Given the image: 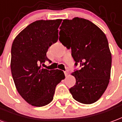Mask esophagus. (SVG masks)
I'll list each match as a JSON object with an SVG mask.
<instances>
[{"label":"esophagus","mask_w":122,"mask_h":122,"mask_svg":"<svg viewBox=\"0 0 122 122\" xmlns=\"http://www.w3.org/2000/svg\"><path fill=\"white\" fill-rule=\"evenodd\" d=\"M64 73H65V76H67L68 75V74H69V72H68V70H66L65 72H64Z\"/></svg>","instance_id":"obj_1"}]
</instances>
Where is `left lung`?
Returning a JSON list of instances; mask_svg holds the SVG:
<instances>
[{
  "instance_id": "8db88e82",
  "label": "left lung",
  "mask_w": 122,
  "mask_h": 122,
  "mask_svg": "<svg viewBox=\"0 0 122 122\" xmlns=\"http://www.w3.org/2000/svg\"><path fill=\"white\" fill-rule=\"evenodd\" d=\"M59 29L63 45L71 49L76 85L69 91L74 100L84 104L98 101L109 85L112 56L106 36L89 20L75 17L65 19Z\"/></svg>"
}]
</instances>
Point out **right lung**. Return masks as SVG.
Wrapping results in <instances>:
<instances>
[{"label": "right lung", "instance_id": "1", "mask_svg": "<svg viewBox=\"0 0 122 122\" xmlns=\"http://www.w3.org/2000/svg\"><path fill=\"white\" fill-rule=\"evenodd\" d=\"M61 19L37 20L20 31L11 46V71L16 89L29 104L43 107L51 102L57 85L65 79L62 70L41 67L48 48L58 40Z\"/></svg>", "mask_w": 122, "mask_h": 122}]
</instances>
